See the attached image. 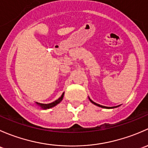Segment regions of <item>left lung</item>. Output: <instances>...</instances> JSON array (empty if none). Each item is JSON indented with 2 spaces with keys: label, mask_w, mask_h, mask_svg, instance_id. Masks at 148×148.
<instances>
[{
  "label": "left lung",
  "mask_w": 148,
  "mask_h": 148,
  "mask_svg": "<svg viewBox=\"0 0 148 148\" xmlns=\"http://www.w3.org/2000/svg\"><path fill=\"white\" fill-rule=\"evenodd\" d=\"M88 98H89V100H90V101L91 102V103H92V104H94V105H95V106H98V107H100V108H106V109H112V108H118V107H119L120 106H114V107H106V106H100V105H99V104H97V103H95V102H93L92 101V100H91L90 98L89 97H88Z\"/></svg>",
  "instance_id": "left-lung-1"
}]
</instances>
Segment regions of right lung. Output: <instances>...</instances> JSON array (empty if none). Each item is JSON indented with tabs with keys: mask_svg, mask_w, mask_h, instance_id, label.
I'll use <instances>...</instances> for the list:
<instances>
[{
	"mask_svg": "<svg viewBox=\"0 0 148 148\" xmlns=\"http://www.w3.org/2000/svg\"><path fill=\"white\" fill-rule=\"evenodd\" d=\"M64 93L65 92H63V94H62V95L59 97L58 100H56V101L53 102V103H49V104H42V103H36V106H38V107H40L41 109L42 110H46V109H49V108H53L55 107L56 106H57L58 104H59V103H60V102L62 101V100H63V96H64Z\"/></svg>",
	"mask_w": 148,
	"mask_h": 148,
	"instance_id": "right-lung-1",
	"label": "right lung"
}]
</instances>
